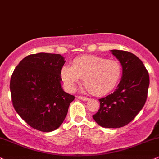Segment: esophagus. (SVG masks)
Returning <instances> with one entry per match:
<instances>
[{
  "label": "esophagus",
  "mask_w": 159,
  "mask_h": 159,
  "mask_svg": "<svg viewBox=\"0 0 159 159\" xmlns=\"http://www.w3.org/2000/svg\"><path fill=\"white\" fill-rule=\"evenodd\" d=\"M78 99H80L81 100H83V101H87V100H89V98H85V97H82V96H78Z\"/></svg>",
  "instance_id": "1"
}]
</instances>
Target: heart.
Wrapping results in <instances>:
<instances>
[{"label":"heart","mask_w":159,"mask_h":159,"mask_svg":"<svg viewBox=\"0 0 159 159\" xmlns=\"http://www.w3.org/2000/svg\"><path fill=\"white\" fill-rule=\"evenodd\" d=\"M122 72L121 65L115 60L83 56L75 58L71 67L64 66L61 75L69 91H73L80 79L83 78L86 91H92L96 95H103L116 87L121 79Z\"/></svg>","instance_id":"1"}]
</instances>
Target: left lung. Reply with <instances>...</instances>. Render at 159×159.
<instances>
[{
    "mask_svg": "<svg viewBox=\"0 0 159 159\" xmlns=\"http://www.w3.org/2000/svg\"><path fill=\"white\" fill-rule=\"evenodd\" d=\"M122 65L121 81L113 93L101 98L100 109L92 116L101 127L118 128L133 120L145 103L150 78L137 56L128 51L111 50Z\"/></svg>",
    "mask_w": 159,
    "mask_h": 159,
    "instance_id": "obj_1",
    "label": "left lung"
}]
</instances>
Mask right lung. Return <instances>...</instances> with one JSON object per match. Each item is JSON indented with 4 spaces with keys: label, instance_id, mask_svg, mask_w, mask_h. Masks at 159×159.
<instances>
[{
    "label": "right lung",
    "instance_id": "1",
    "mask_svg": "<svg viewBox=\"0 0 159 159\" xmlns=\"http://www.w3.org/2000/svg\"><path fill=\"white\" fill-rule=\"evenodd\" d=\"M65 61L60 54H31L14 70L10 81L13 106L36 130L51 132L57 129L75 99L62 89L61 71Z\"/></svg>",
    "mask_w": 159,
    "mask_h": 159
}]
</instances>
